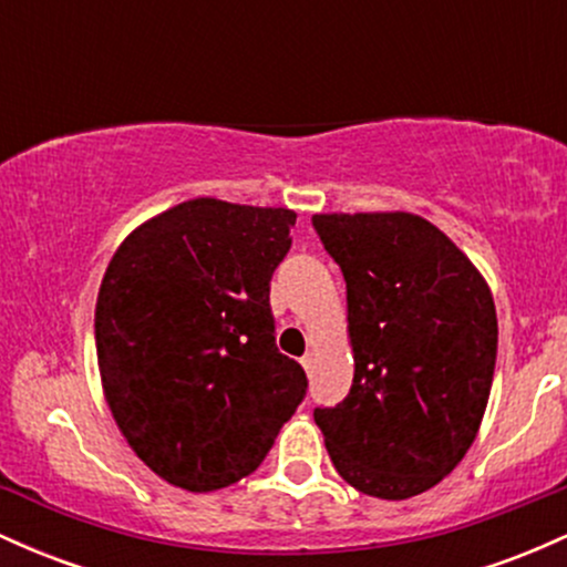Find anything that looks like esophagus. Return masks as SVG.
Segmentation results:
<instances>
[{
	"label": "esophagus",
	"instance_id": "esophagus-1",
	"mask_svg": "<svg viewBox=\"0 0 567 567\" xmlns=\"http://www.w3.org/2000/svg\"><path fill=\"white\" fill-rule=\"evenodd\" d=\"M301 365L306 373H311V368H315V354H311V351H306V354L301 357Z\"/></svg>",
	"mask_w": 567,
	"mask_h": 567
}]
</instances>
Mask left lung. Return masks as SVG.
<instances>
[{"mask_svg": "<svg viewBox=\"0 0 567 567\" xmlns=\"http://www.w3.org/2000/svg\"><path fill=\"white\" fill-rule=\"evenodd\" d=\"M311 224L347 279L354 354L347 400L315 410L324 447L365 496H419L483 424L498 349L491 288L413 213H320Z\"/></svg>", "mask_w": 567, "mask_h": 567, "instance_id": "left-lung-1", "label": "left lung"}]
</instances>
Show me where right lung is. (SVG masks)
I'll use <instances>...</instances> for the list:
<instances>
[{"mask_svg": "<svg viewBox=\"0 0 567 567\" xmlns=\"http://www.w3.org/2000/svg\"><path fill=\"white\" fill-rule=\"evenodd\" d=\"M296 213L197 197L116 247L95 303L103 394L127 445L192 493L261 466L306 396L275 343L269 282Z\"/></svg>", "mask_w": 567, "mask_h": 567, "instance_id": "add662e5", "label": "right lung"}]
</instances>
